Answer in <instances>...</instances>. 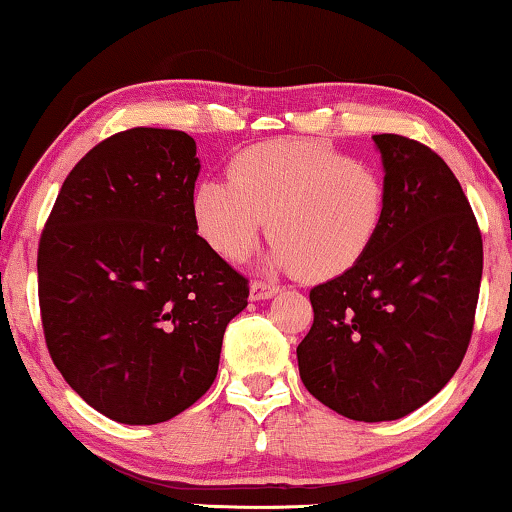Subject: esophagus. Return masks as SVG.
Here are the masks:
<instances>
[{
	"instance_id": "esophagus-1",
	"label": "esophagus",
	"mask_w": 512,
	"mask_h": 512,
	"mask_svg": "<svg viewBox=\"0 0 512 512\" xmlns=\"http://www.w3.org/2000/svg\"><path fill=\"white\" fill-rule=\"evenodd\" d=\"M279 286L275 284H265V282H251L249 284V300H268L272 296H277Z\"/></svg>"
}]
</instances>
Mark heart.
Returning a JSON list of instances; mask_svg holds the SVG:
<instances>
[{
    "label": "heart",
    "instance_id": "heart-1",
    "mask_svg": "<svg viewBox=\"0 0 512 512\" xmlns=\"http://www.w3.org/2000/svg\"><path fill=\"white\" fill-rule=\"evenodd\" d=\"M389 214V186L368 163L317 139H272L235 153L228 181L193 188L191 216L216 254L240 261L268 219V261L321 282L370 254Z\"/></svg>",
    "mask_w": 512,
    "mask_h": 512
}]
</instances>
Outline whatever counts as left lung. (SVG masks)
Listing matches in <instances>:
<instances>
[{"label": "left lung", "mask_w": 512, "mask_h": 512, "mask_svg": "<svg viewBox=\"0 0 512 512\" xmlns=\"http://www.w3.org/2000/svg\"><path fill=\"white\" fill-rule=\"evenodd\" d=\"M389 214L370 254L310 291L305 389L356 422L431 401L464 361L482 279V235L461 184L429 146L375 135Z\"/></svg>", "instance_id": "obj_1"}]
</instances>
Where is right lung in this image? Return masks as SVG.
<instances>
[{"mask_svg": "<svg viewBox=\"0 0 512 512\" xmlns=\"http://www.w3.org/2000/svg\"><path fill=\"white\" fill-rule=\"evenodd\" d=\"M200 174L181 130L132 128L93 146L39 240V307L55 368L90 408L160 424L212 387L249 282L198 235Z\"/></svg>", "mask_w": 512, "mask_h": 512, "instance_id": "add662e5", "label": "right lung"}]
</instances>
